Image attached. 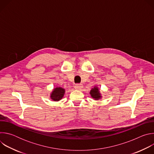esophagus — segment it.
<instances>
[{
	"mask_svg": "<svg viewBox=\"0 0 154 154\" xmlns=\"http://www.w3.org/2000/svg\"><path fill=\"white\" fill-rule=\"evenodd\" d=\"M74 88H75L76 90H81V89L82 88H83V85H82V84H76V85H75Z\"/></svg>",
	"mask_w": 154,
	"mask_h": 154,
	"instance_id": "esophagus-1",
	"label": "esophagus"
}]
</instances>
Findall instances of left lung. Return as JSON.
<instances>
[{
	"label": "left lung",
	"mask_w": 154,
	"mask_h": 154,
	"mask_svg": "<svg viewBox=\"0 0 154 154\" xmlns=\"http://www.w3.org/2000/svg\"><path fill=\"white\" fill-rule=\"evenodd\" d=\"M90 94L91 97L95 100H98L102 99V94L100 92V90L97 86H94V88L90 90Z\"/></svg>",
	"instance_id": "1"
}]
</instances>
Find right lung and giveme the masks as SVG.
Segmentation results:
<instances>
[{"label":"right lung","instance_id":"1","mask_svg":"<svg viewBox=\"0 0 154 154\" xmlns=\"http://www.w3.org/2000/svg\"><path fill=\"white\" fill-rule=\"evenodd\" d=\"M65 94V89L62 87H55L50 94V98L52 101H60L63 97Z\"/></svg>","mask_w":154,"mask_h":154}]
</instances>
